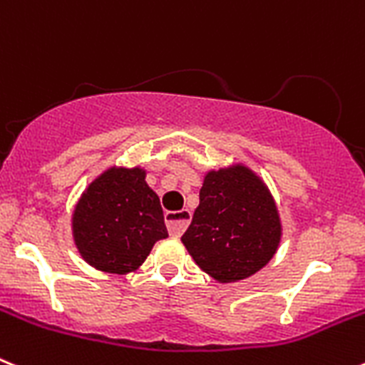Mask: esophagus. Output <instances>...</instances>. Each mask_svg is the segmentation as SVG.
I'll return each mask as SVG.
<instances>
[{"label":"esophagus","mask_w":365,"mask_h":365,"mask_svg":"<svg viewBox=\"0 0 365 365\" xmlns=\"http://www.w3.org/2000/svg\"><path fill=\"white\" fill-rule=\"evenodd\" d=\"M166 227L168 232L175 237L182 235V232L188 228L190 221H192V212L190 210H179V212H166Z\"/></svg>","instance_id":"34e87169"}]
</instances>
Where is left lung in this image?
Here are the masks:
<instances>
[{
  "label": "left lung",
  "instance_id": "left-lung-1",
  "mask_svg": "<svg viewBox=\"0 0 365 365\" xmlns=\"http://www.w3.org/2000/svg\"><path fill=\"white\" fill-rule=\"evenodd\" d=\"M180 241L208 276L219 283L240 282L263 269L278 250V206L250 168L232 164L210 170Z\"/></svg>",
  "mask_w": 365,
  "mask_h": 365
}]
</instances>
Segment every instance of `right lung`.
<instances>
[{
  "mask_svg": "<svg viewBox=\"0 0 365 365\" xmlns=\"http://www.w3.org/2000/svg\"><path fill=\"white\" fill-rule=\"evenodd\" d=\"M164 237L160 201L143 168H109L74 206V245L83 261L102 272H133Z\"/></svg>",
  "mask_w": 365,
  "mask_h": 365,
  "instance_id": "1",
  "label": "right lung"
}]
</instances>
